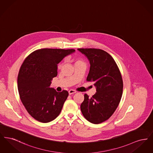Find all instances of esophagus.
Masks as SVG:
<instances>
[{"label": "esophagus", "instance_id": "1", "mask_svg": "<svg viewBox=\"0 0 153 153\" xmlns=\"http://www.w3.org/2000/svg\"><path fill=\"white\" fill-rule=\"evenodd\" d=\"M75 93H76V91H74V90H73V89H70L69 91V95H72V94H75Z\"/></svg>", "mask_w": 153, "mask_h": 153}]
</instances>
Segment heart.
Masks as SVG:
<instances>
[{
    "label": "heart",
    "instance_id": "1",
    "mask_svg": "<svg viewBox=\"0 0 153 153\" xmlns=\"http://www.w3.org/2000/svg\"><path fill=\"white\" fill-rule=\"evenodd\" d=\"M80 61H82L80 60V59H77V60L76 61V62H80Z\"/></svg>",
    "mask_w": 153,
    "mask_h": 153
}]
</instances>
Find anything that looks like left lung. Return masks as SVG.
I'll return each mask as SVG.
<instances>
[{"label": "left lung", "instance_id": "left-lung-1", "mask_svg": "<svg viewBox=\"0 0 153 153\" xmlns=\"http://www.w3.org/2000/svg\"><path fill=\"white\" fill-rule=\"evenodd\" d=\"M89 61L90 69L87 81L92 82L96 92L92 97L84 95L80 108L84 117L94 124L108 120L120 102L123 83L122 75L112 57L102 49H78Z\"/></svg>", "mask_w": 153, "mask_h": 153}]
</instances>
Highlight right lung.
Listing matches in <instances>:
<instances>
[{"label": "right lung", "mask_w": 153, "mask_h": 153, "mask_svg": "<svg viewBox=\"0 0 153 153\" xmlns=\"http://www.w3.org/2000/svg\"><path fill=\"white\" fill-rule=\"evenodd\" d=\"M74 49H38L26 58L18 76V89L22 104L30 115L42 123L58 117L69 94L50 88L57 75V64Z\"/></svg>", "instance_id": "obj_1"}]
</instances>
